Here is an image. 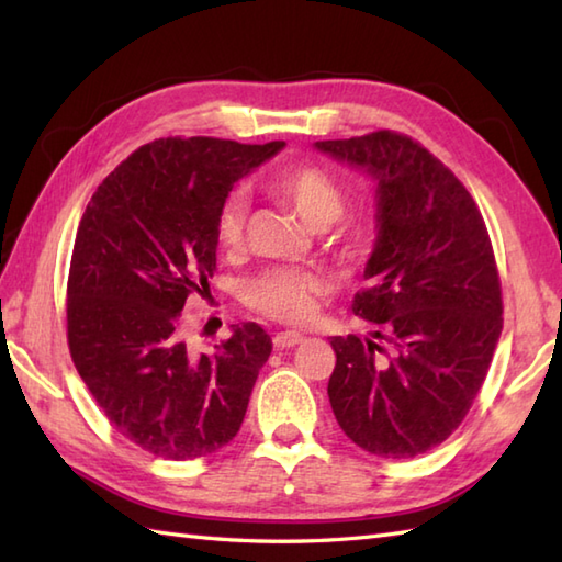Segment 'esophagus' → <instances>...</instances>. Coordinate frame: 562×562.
Returning a JSON list of instances; mask_svg holds the SVG:
<instances>
[{
	"label": "esophagus",
	"mask_w": 562,
	"mask_h": 562,
	"mask_svg": "<svg viewBox=\"0 0 562 562\" xmlns=\"http://www.w3.org/2000/svg\"><path fill=\"white\" fill-rule=\"evenodd\" d=\"M304 340L302 333H294V330H282L278 333V336L272 338V345L278 350H288V348H294V345H300Z\"/></svg>",
	"instance_id": "1"
}]
</instances>
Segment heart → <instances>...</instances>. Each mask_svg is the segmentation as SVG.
I'll use <instances>...</instances> for the list:
<instances>
[{"label": "heart", "mask_w": 562, "mask_h": 562, "mask_svg": "<svg viewBox=\"0 0 562 562\" xmlns=\"http://www.w3.org/2000/svg\"><path fill=\"white\" fill-rule=\"evenodd\" d=\"M270 193L290 205L312 229H326L340 220L345 210V195L336 178L316 166H288L270 176ZM248 202L244 193L226 198L214 222V241L222 254H234L244 244ZM340 258L355 254V244L348 236L336 238ZM328 292V282L312 270L274 268L248 282L246 300L262 316L282 321V324H304L314 316L321 296Z\"/></svg>", "instance_id": "b5f03b06"}]
</instances>
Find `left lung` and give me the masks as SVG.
I'll return each mask as SVG.
<instances>
[{"mask_svg": "<svg viewBox=\"0 0 562 562\" xmlns=\"http://www.w3.org/2000/svg\"><path fill=\"white\" fill-rule=\"evenodd\" d=\"M376 181L379 236L352 312L374 338H330V408L357 447L411 459L441 445L479 396L503 290L483 214L420 142L393 130L316 142Z\"/></svg>", "mask_w": 562, "mask_h": 562, "instance_id": "8db88e82", "label": "left lung"}]
</instances>
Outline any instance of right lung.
Instances as JSON below:
<instances>
[{
	"label": "right lung",
	"instance_id": "add662e5",
	"mask_svg": "<svg viewBox=\"0 0 562 562\" xmlns=\"http://www.w3.org/2000/svg\"><path fill=\"white\" fill-rule=\"evenodd\" d=\"M282 147L154 139L103 178L79 222L67 278L71 362L117 432L154 457H205L244 423L270 336L244 324L214 352L193 355L181 312L190 294L210 292L220 205Z\"/></svg>",
	"mask_w": 562,
	"mask_h": 562
}]
</instances>
